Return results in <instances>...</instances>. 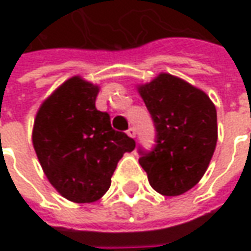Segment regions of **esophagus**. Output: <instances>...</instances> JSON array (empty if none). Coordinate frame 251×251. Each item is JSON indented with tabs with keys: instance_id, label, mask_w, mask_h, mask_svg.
<instances>
[{
	"instance_id": "34e87169",
	"label": "esophagus",
	"mask_w": 251,
	"mask_h": 251,
	"mask_svg": "<svg viewBox=\"0 0 251 251\" xmlns=\"http://www.w3.org/2000/svg\"><path fill=\"white\" fill-rule=\"evenodd\" d=\"M127 134L130 135L131 138H135V135H137V130H135L134 127H130V128L127 130Z\"/></svg>"
}]
</instances>
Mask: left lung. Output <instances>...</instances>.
Segmentation results:
<instances>
[{
  "label": "left lung",
  "mask_w": 251,
  "mask_h": 251,
  "mask_svg": "<svg viewBox=\"0 0 251 251\" xmlns=\"http://www.w3.org/2000/svg\"><path fill=\"white\" fill-rule=\"evenodd\" d=\"M150 111L156 140L140 148V165L158 193L175 197L204 176L217 147V109L205 92L170 74L138 88Z\"/></svg>",
  "instance_id": "1"
}]
</instances>
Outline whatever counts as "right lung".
<instances>
[{
	"label": "right lung",
	"mask_w": 251,
	"mask_h": 251,
	"mask_svg": "<svg viewBox=\"0 0 251 251\" xmlns=\"http://www.w3.org/2000/svg\"><path fill=\"white\" fill-rule=\"evenodd\" d=\"M99 86L73 76L43 101L33 126L34 151L53 187L74 202H93L135 141L111 128L110 116L95 106Z\"/></svg>",
	"instance_id": "1"
}]
</instances>
